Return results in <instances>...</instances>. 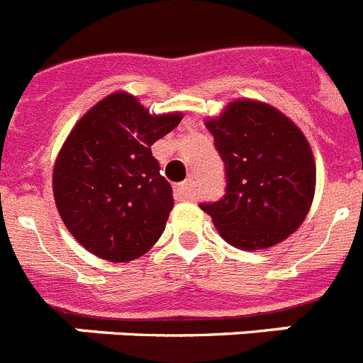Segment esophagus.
<instances>
[{
  "label": "esophagus",
  "instance_id": "esophagus-1",
  "mask_svg": "<svg viewBox=\"0 0 363 363\" xmlns=\"http://www.w3.org/2000/svg\"><path fill=\"white\" fill-rule=\"evenodd\" d=\"M176 196L179 198V200H193L194 198V182L193 179H187V182H184V184H178L176 185Z\"/></svg>",
  "mask_w": 363,
  "mask_h": 363
}]
</instances>
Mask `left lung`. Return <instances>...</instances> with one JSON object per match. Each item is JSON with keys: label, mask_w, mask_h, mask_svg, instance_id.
Instances as JSON below:
<instances>
[{"label": "left lung", "mask_w": 363, "mask_h": 363, "mask_svg": "<svg viewBox=\"0 0 363 363\" xmlns=\"http://www.w3.org/2000/svg\"><path fill=\"white\" fill-rule=\"evenodd\" d=\"M225 165L222 200L200 203L225 242L268 250L303 224L315 191V161L299 126L253 99L231 101L206 119Z\"/></svg>", "instance_id": "1"}]
</instances>
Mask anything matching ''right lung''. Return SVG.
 Instances as JSON below:
<instances>
[{
  "instance_id": "right-lung-1",
  "label": "right lung",
  "mask_w": 363,
  "mask_h": 363,
  "mask_svg": "<svg viewBox=\"0 0 363 363\" xmlns=\"http://www.w3.org/2000/svg\"><path fill=\"white\" fill-rule=\"evenodd\" d=\"M182 111L150 113L116 91L77 121L52 167V194L77 242L110 262L145 255L174 207L150 147L174 130Z\"/></svg>"
}]
</instances>
